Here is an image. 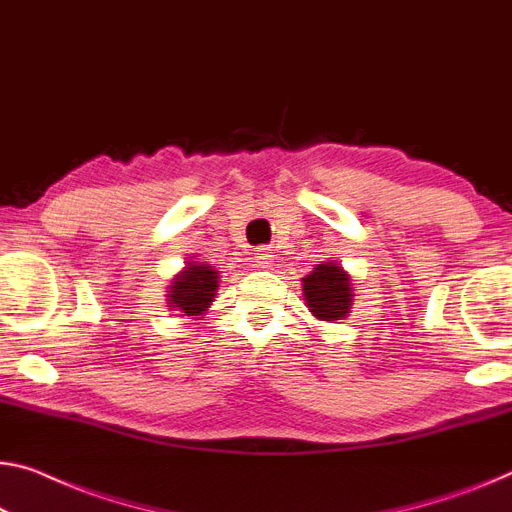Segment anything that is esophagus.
<instances>
[{"instance_id": "obj_1", "label": "esophagus", "mask_w": 512, "mask_h": 512, "mask_svg": "<svg viewBox=\"0 0 512 512\" xmlns=\"http://www.w3.org/2000/svg\"><path fill=\"white\" fill-rule=\"evenodd\" d=\"M271 259H273V255L269 253V248H257L255 250V264L259 266V269H269Z\"/></svg>"}]
</instances>
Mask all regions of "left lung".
Wrapping results in <instances>:
<instances>
[{"mask_svg":"<svg viewBox=\"0 0 512 512\" xmlns=\"http://www.w3.org/2000/svg\"><path fill=\"white\" fill-rule=\"evenodd\" d=\"M305 305L319 322L345 319L354 303V287L349 273L338 262L317 264L308 276L301 278Z\"/></svg>","mask_w":512,"mask_h":512,"instance_id":"left-lung-1","label":"left lung"}]
</instances>
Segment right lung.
Here are the masks:
<instances>
[{
    "label": "right lung",
    "mask_w": 512,
    "mask_h": 512,
    "mask_svg": "<svg viewBox=\"0 0 512 512\" xmlns=\"http://www.w3.org/2000/svg\"><path fill=\"white\" fill-rule=\"evenodd\" d=\"M218 271L211 264L188 262L172 278L167 308L177 310L179 317L200 319L207 315L213 296L218 292Z\"/></svg>",
    "instance_id": "add662e5"
}]
</instances>
